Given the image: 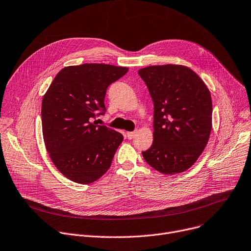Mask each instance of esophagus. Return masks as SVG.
Instances as JSON below:
<instances>
[{
  "instance_id": "obj_1",
  "label": "esophagus",
  "mask_w": 251,
  "mask_h": 251,
  "mask_svg": "<svg viewBox=\"0 0 251 251\" xmlns=\"http://www.w3.org/2000/svg\"><path fill=\"white\" fill-rule=\"evenodd\" d=\"M135 134H136L135 131H133V132H127V133H126V136H127L128 139H132V138L134 137V136H135Z\"/></svg>"
}]
</instances>
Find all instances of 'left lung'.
I'll return each mask as SVG.
<instances>
[{"instance_id":"1","label":"left lung","mask_w":251,"mask_h":251,"mask_svg":"<svg viewBox=\"0 0 251 251\" xmlns=\"http://www.w3.org/2000/svg\"><path fill=\"white\" fill-rule=\"evenodd\" d=\"M154 105L153 143L145 161L163 174L190 168L206 146L212 126L209 90L181 65L149 66L138 72Z\"/></svg>"}]
</instances>
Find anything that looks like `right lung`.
Listing matches in <instances>:
<instances>
[{
    "label": "right lung",
    "instance_id": "1",
    "mask_svg": "<svg viewBox=\"0 0 251 251\" xmlns=\"http://www.w3.org/2000/svg\"><path fill=\"white\" fill-rule=\"evenodd\" d=\"M127 71L106 64L66 67L43 98L45 146L57 169L76 183H92L106 173L123 141L121 133L93 120L106 113L108 87Z\"/></svg>",
    "mask_w": 251,
    "mask_h": 251
}]
</instances>
